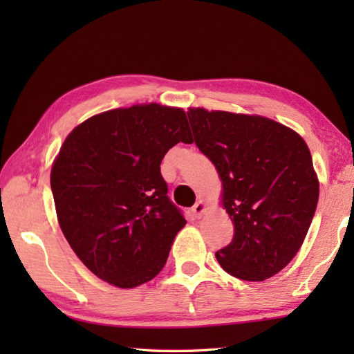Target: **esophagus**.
<instances>
[{
	"label": "esophagus",
	"instance_id": "34e87169",
	"mask_svg": "<svg viewBox=\"0 0 354 354\" xmlns=\"http://www.w3.org/2000/svg\"><path fill=\"white\" fill-rule=\"evenodd\" d=\"M208 209V204L204 201H198L196 204H194V207L192 208V212L194 214V217H201L202 214H205V212Z\"/></svg>",
	"mask_w": 354,
	"mask_h": 354
}]
</instances>
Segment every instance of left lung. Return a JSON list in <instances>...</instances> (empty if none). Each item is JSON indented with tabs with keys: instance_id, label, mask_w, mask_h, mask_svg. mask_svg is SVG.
Here are the masks:
<instances>
[{
	"instance_id": "obj_1",
	"label": "left lung",
	"mask_w": 354,
	"mask_h": 354,
	"mask_svg": "<svg viewBox=\"0 0 354 354\" xmlns=\"http://www.w3.org/2000/svg\"><path fill=\"white\" fill-rule=\"evenodd\" d=\"M194 142L216 165L234 237L216 252L223 270L263 281L295 257L313 219L319 183L299 135L260 115L192 108Z\"/></svg>"
}]
</instances>
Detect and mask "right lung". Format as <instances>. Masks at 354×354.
<instances>
[{
	"label": "right lung",
	"mask_w": 354,
	"mask_h": 354,
	"mask_svg": "<svg viewBox=\"0 0 354 354\" xmlns=\"http://www.w3.org/2000/svg\"><path fill=\"white\" fill-rule=\"evenodd\" d=\"M179 141L193 142L185 112L156 103L94 115L64 141L50 178L57 221L103 281L137 288L167 261L187 221L160 165Z\"/></svg>",
	"instance_id": "obj_1"
}]
</instances>
